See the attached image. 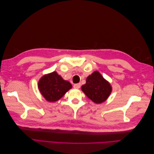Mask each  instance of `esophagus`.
Returning a JSON list of instances; mask_svg holds the SVG:
<instances>
[{
    "mask_svg": "<svg viewBox=\"0 0 154 154\" xmlns=\"http://www.w3.org/2000/svg\"><path fill=\"white\" fill-rule=\"evenodd\" d=\"M80 86H81V83H76V84H74V85H73V87H74V88H79L80 87Z\"/></svg>",
    "mask_w": 154,
    "mask_h": 154,
    "instance_id": "34e87169",
    "label": "esophagus"
}]
</instances>
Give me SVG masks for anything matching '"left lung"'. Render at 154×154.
I'll return each mask as SVG.
<instances>
[{
    "mask_svg": "<svg viewBox=\"0 0 154 154\" xmlns=\"http://www.w3.org/2000/svg\"><path fill=\"white\" fill-rule=\"evenodd\" d=\"M82 90L95 103H101L110 96L112 87L98 71H94L87 78Z\"/></svg>",
    "mask_w": 154,
    "mask_h": 154,
    "instance_id": "8db88e82",
    "label": "left lung"
}]
</instances>
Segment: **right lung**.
<instances>
[{
    "label": "right lung",
    "instance_id": "obj_1",
    "mask_svg": "<svg viewBox=\"0 0 154 154\" xmlns=\"http://www.w3.org/2000/svg\"><path fill=\"white\" fill-rule=\"evenodd\" d=\"M38 86L42 95L49 102L59 100L72 88L71 83L64 80L55 71L42 77Z\"/></svg>",
    "mask_w": 154,
    "mask_h": 154
}]
</instances>
